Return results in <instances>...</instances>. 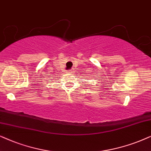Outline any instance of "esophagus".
Wrapping results in <instances>:
<instances>
[{
  "label": "esophagus",
  "mask_w": 151,
  "mask_h": 151,
  "mask_svg": "<svg viewBox=\"0 0 151 151\" xmlns=\"http://www.w3.org/2000/svg\"><path fill=\"white\" fill-rule=\"evenodd\" d=\"M74 68H72L71 70H70V71H69V72H68V73H74Z\"/></svg>",
  "instance_id": "esophagus-1"
}]
</instances>
